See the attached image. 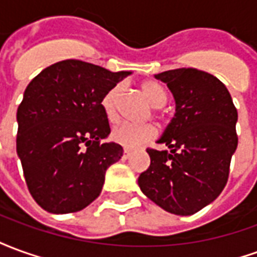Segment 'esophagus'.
Returning a JSON list of instances; mask_svg holds the SVG:
<instances>
[{"label": "esophagus", "instance_id": "34e87169", "mask_svg": "<svg viewBox=\"0 0 257 257\" xmlns=\"http://www.w3.org/2000/svg\"><path fill=\"white\" fill-rule=\"evenodd\" d=\"M132 154V150L131 149H123V154H122V158L123 160H128L129 157Z\"/></svg>", "mask_w": 257, "mask_h": 257}]
</instances>
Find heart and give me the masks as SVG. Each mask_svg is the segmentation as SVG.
<instances>
[{
  "label": "heart",
  "mask_w": 257,
  "mask_h": 257,
  "mask_svg": "<svg viewBox=\"0 0 257 257\" xmlns=\"http://www.w3.org/2000/svg\"><path fill=\"white\" fill-rule=\"evenodd\" d=\"M142 93L146 97V100L150 103L154 108L165 106L168 100L167 90L164 89L161 84L156 81H145L142 86ZM121 95V86H112L111 89L107 92L101 99V108L104 111V115L110 122H115L118 118L117 103L118 97ZM156 136V128L146 123V125H129V123H122L118 125L111 131V139L117 145H121L126 149H134L138 146L143 145Z\"/></svg>",
  "instance_id": "1"
}]
</instances>
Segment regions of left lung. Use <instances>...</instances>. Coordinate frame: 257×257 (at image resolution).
I'll list each match as a JSON object with an SVG mask.
<instances>
[{
  "label": "left lung",
  "instance_id": "8db88e82",
  "mask_svg": "<svg viewBox=\"0 0 257 257\" xmlns=\"http://www.w3.org/2000/svg\"><path fill=\"white\" fill-rule=\"evenodd\" d=\"M168 85L176 114L158 143L169 151L147 149L150 167L138 183L162 209L193 215L215 201L228 180L237 149V108L220 79L197 68H176L156 75Z\"/></svg>",
  "mask_w": 257,
  "mask_h": 257
}]
</instances>
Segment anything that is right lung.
I'll list each match as a JSON object with an SVG mask.
<instances>
[{"label": "right lung", "instance_id": "obj_1", "mask_svg": "<svg viewBox=\"0 0 257 257\" xmlns=\"http://www.w3.org/2000/svg\"><path fill=\"white\" fill-rule=\"evenodd\" d=\"M129 71L68 59L31 79L18 107L16 151L31 197L51 213H71L95 201L107 168L122 157L101 99Z\"/></svg>", "mask_w": 257, "mask_h": 257}]
</instances>
